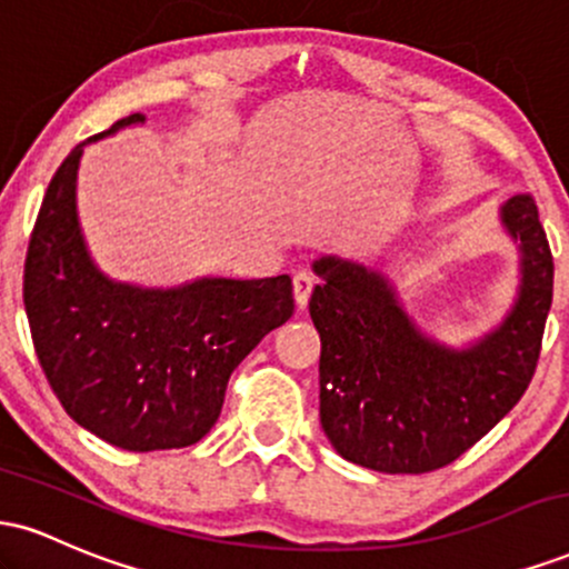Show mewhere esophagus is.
<instances>
[{
	"mask_svg": "<svg viewBox=\"0 0 569 569\" xmlns=\"http://www.w3.org/2000/svg\"><path fill=\"white\" fill-rule=\"evenodd\" d=\"M316 283H318V278L312 276V272H307V270L293 276V297H297L299 307L307 305V299H310V293H312V289H316Z\"/></svg>",
	"mask_w": 569,
	"mask_h": 569,
	"instance_id": "1",
	"label": "esophagus"
}]
</instances>
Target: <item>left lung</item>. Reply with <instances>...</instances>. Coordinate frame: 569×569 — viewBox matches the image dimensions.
<instances>
[{
	"instance_id": "1",
	"label": "left lung",
	"mask_w": 569,
	"mask_h": 569,
	"mask_svg": "<svg viewBox=\"0 0 569 569\" xmlns=\"http://www.w3.org/2000/svg\"><path fill=\"white\" fill-rule=\"evenodd\" d=\"M500 217L521 243L519 299L468 350L422 337L375 272L331 257L316 262L321 426L345 460L382 473L439 471L525 396L551 310L553 257L530 194H513Z\"/></svg>"
}]
</instances>
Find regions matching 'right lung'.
I'll return each instance as SVG.
<instances>
[{
  "label": "right lung",
  "instance_id": "obj_1",
  "mask_svg": "<svg viewBox=\"0 0 569 569\" xmlns=\"http://www.w3.org/2000/svg\"><path fill=\"white\" fill-rule=\"evenodd\" d=\"M133 122L143 117L88 141ZM84 143L58 166L26 251L23 305L39 367L71 420L112 447H189L219 420L238 363L293 316L291 278H202L160 291L101 276L74 208Z\"/></svg>",
  "mask_w": 569,
  "mask_h": 569
}]
</instances>
